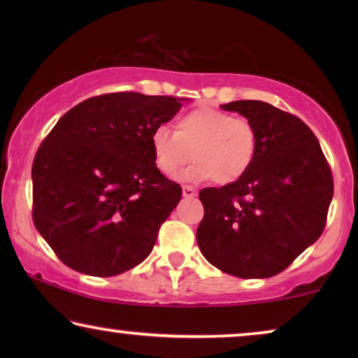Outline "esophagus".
Segmentation results:
<instances>
[{
	"label": "esophagus",
	"mask_w": 358,
	"mask_h": 358,
	"mask_svg": "<svg viewBox=\"0 0 358 358\" xmlns=\"http://www.w3.org/2000/svg\"><path fill=\"white\" fill-rule=\"evenodd\" d=\"M182 195L185 199H194L195 195H197V190H195L194 187H190V185H184Z\"/></svg>",
	"instance_id": "esophagus-1"
}]
</instances>
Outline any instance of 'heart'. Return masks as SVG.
<instances>
[{
    "label": "heart",
    "instance_id": "1",
    "mask_svg": "<svg viewBox=\"0 0 358 358\" xmlns=\"http://www.w3.org/2000/svg\"><path fill=\"white\" fill-rule=\"evenodd\" d=\"M151 153L156 169L176 178L182 166L195 159L180 174L184 182L233 184L246 176L257 155V131L248 119L229 112L200 107L174 122V131L159 125L151 131Z\"/></svg>",
    "mask_w": 358,
    "mask_h": 358
}]
</instances>
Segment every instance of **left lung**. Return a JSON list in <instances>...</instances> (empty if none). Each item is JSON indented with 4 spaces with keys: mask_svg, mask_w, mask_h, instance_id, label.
Returning a JSON list of instances; mask_svg holds the SVG:
<instances>
[{
    "mask_svg": "<svg viewBox=\"0 0 358 358\" xmlns=\"http://www.w3.org/2000/svg\"><path fill=\"white\" fill-rule=\"evenodd\" d=\"M257 131V155L246 176L200 190L203 257L239 278H267L317 241L334 184L321 145L305 122L264 101H233Z\"/></svg>",
    "mask_w": 358,
    "mask_h": 358,
    "instance_id": "8db88e82",
    "label": "left lung"
}]
</instances>
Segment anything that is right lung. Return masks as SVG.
Wrapping results in <instances>:
<instances>
[{"instance_id":"add662e5","label":"right lung","mask_w":358,"mask_h":358,"mask_svg":"<svg viewBox=\"0 0 358 358\" xmlns=\"http://www.w3.org/2000/svg\"><path fill=\"white\" fill-rule=\"evenodd\" d=\"M185 101L114 92L57 122L34 158L32 217L63 264L112 277L150 256L182 195L156 169L150 136Z\"/></svg>"}]
</instances>
